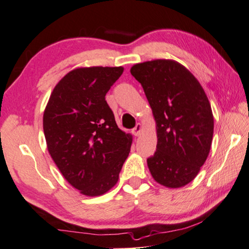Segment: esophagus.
Here are the masks:
<instances>
[{
    "label": "esophagus",
    "mask_w": 249,
    "mask_h": 249,
    "mask_svg": "<svg viewBox=\"0 0 249 249\" xmlns=\"http://www.w3.org/2000/svg\"><path fill=\"white\" fill-rule=\"evenodd\" d=\"M141 132H142V125H141L140 123L136 124L135 127H134V128L132 129L133 135H135V136H139L140 134H141Z\"/></svg>",
    "instance_id": "obj_1"
}]
</instances>
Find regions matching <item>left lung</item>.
Wrapping results in <instances>:
<instances>
[{"instance_id":"1","label":"left lung","mask_w":249,"mask_h":249,"mask_svg":"<svg viewBox=\"0 0 249 249\" xmlns=\"http://www.w3.org/2000/svg\"><path fill=\"white\" fill-rule=\"evenodd\" d=\"M131 74L143 86L156 123L149 172L165 187H183L197 176L211 151L214 116L206 93L174 60L140 63L132 66Z\"/></svg>"}]
</instances>
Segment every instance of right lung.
<instances>
[{
	"label": "right lung",
	"mask_w": 249,
	"mask_h": 249,
	"mask_svg": "<svg viewBox=\"0 0 249 249\" xmlns=\"http://www.w3.org/2000/svg\"><path fill=\"white\" fill-rule=\"evenodd\" d=\"M124 68H77L55 85L43 115L47 151L63 177L85 196L115 186L133 136L118 128L105 95Z\"/></svg>",
	"instance_id": "right-lung-1"
}]
</instances>
